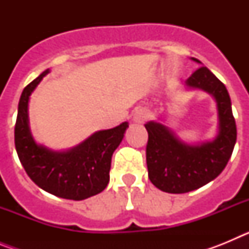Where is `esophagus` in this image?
Instances as JSON below:
<instances>
[{
	"label": "esophagus",
	"mask_w": 249,
	"mask_h": 249,
	"mask_svg": "<svg viewBox=\"0 0 249 249\" xmlns=\"http://www.w3.org/2000/svg\"><path fill=\"white\" fill-rule=\"evenodd\" d=\"M148 117H149V112L144 108H141L138 109V111H136V113L133 114V122L142 124V123H144L147 120H148Z\"/></svg>",
	"instance_id": "34e87169"
}]
</instances>
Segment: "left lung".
<instances>
[{
    "label": "left lung",
    "instance_id": "8db88e82",
    "mask_svg": "<svg viewBox=\"0 0 249 249\" xmlns=\"http://www.w3.org/2000/svg\"><path fill=\"white\" fill-rule=\"evenodd\" d=\"M201 63L197 58H191ZM187 89H199L215 101L218 131L212 141L186 143L163 123L149 121L146 148L147 168L151 182L167 193H186L210 183L227 166L237 140L236 121L226 86L202 66L186 81Z\"/></svg>",
    "mask_w": 249,
    "mask_h": 249
}]
</instances>
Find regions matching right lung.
Listing matches in <instances>:
<instances>
[{
    "instance_id": "right-lung-1",
    "label": "right lung",
    "mask_w": 249,
    "mask_h": 249,
    "mask_svg": "<svg viewBox=\"0 0 249 249\" xmlns=\"http://www.w3.org/2000/svg\"><path fill=\"white\" fill-rule=\"evenodd\" d=\"M47 73L50 70L42 72L22 92L15 126V146L26 173L39 188L61 198L82 201L102 192L108 184L112 155L122 142L128 122L94 132L66 151H53L37 143L30 129L28 102Z\"/></svg>"
}]
</instances>
